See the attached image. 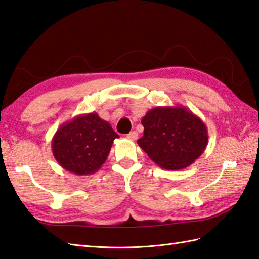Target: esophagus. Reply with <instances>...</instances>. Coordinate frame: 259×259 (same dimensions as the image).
Returning <instances> with one entry per match:
<instances>
[{"label":"esophagus","mask_w":259,"mask_h":259,"mask_svg":"<svg viewBox=\"0 0 259 259\" xmlns=\"http://www.w3.org/2000/svg\"><path fill=\"white\" fill-rule=\"evenodd\" d=\"M137 137H139V134H137V132H135V131H133V132H131L130 134H127V139H130V140H132V141H135Z\"/></svg>","instance_id":"obj_1"}]
</instances>
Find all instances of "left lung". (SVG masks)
I'll return each mask as SVG.
<instances>
[{"label":"left lung","instance_id":"obj_1","mask_svg":"<svg viewBox=\"0 0 259 259\" xmlns=\"http://www.w3.org/2000/svg\"><path fill=\"white\" fill-rule=\"evenodd\" d=\"M144 135L137 144L159 167H188L205 151L208 133L205 123L182 105L157 106L142 118Z\"/></svg>","mask_w":259,"mask_h":259}]
</instances>
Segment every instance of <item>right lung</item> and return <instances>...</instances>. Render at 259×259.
Returning <instances> with one entry per match:
<instances>
[{"label": "right lung", "instance_id": "add662e5", "mask_svg": "<svg viewBox=\"0 0 259 259\" xmlns=\"http://www.w3.org/2000/svg\"><path fill=\"white\" fill-rule=\"evenodd\" d=\"M118 135L97 113L79 114L60 126L52 140V152L63 168L75 175L99 170Z\"/></svg>", "mask_w": 259, "mask_h": 259}]
</instances>
